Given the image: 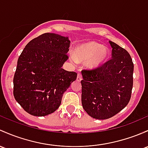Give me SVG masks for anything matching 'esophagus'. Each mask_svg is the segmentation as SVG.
<instances>
[{
  "label": "esophagus",
  "mask_w": 148,
  "mask_h": 148,
  "mask_svg": "<svg viewBox=\"0 0 148 148\" xmlns=\"http://www.w3.org/2000/svg\"><path fill=\"white\" fill-rule=\"evenodd\" d=\"M77 80L78 81V82H81V81L82 80V74H81V73H78Z\"/></svg>",
  "instance_id": "esophagus-1"
}]
</instances>
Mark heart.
<instances>
[{
  "mask_svg": "<svg viewBox=\"0 0 148 148\" xmlns=\"http://www.w3.org/2000/svg\"><path fill=\"white\" fill-rule=\"evenodd\" d=\"M110 50L100 43L91 41L84 43L76 48L74 56L70 58L73 62L87 61V66L91 69L98 67L108 60Z\"/></svg>",
  "mask_w": 148,
  "mask_h": 148,
  "instance_id": "heart-1",
  "label": "heart"
}]
</instances>
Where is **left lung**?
<instances>
[{
  "label": "left lung",
  "mask_w": 148,
  "mask_h": 148,
  "mask_svg": "<svg viewBox=\"0 0 148 148\" xmlns=\"http://www.w3.org/2000/svg\"><path fill=\"white\" fill-rule=\"evenodd\" d=\"M112 57L101 66L82 71L83 108L94 119H107L124 109L131 99L134 63L124 48L110 40Z\"/></svg>",
  "instance_id": "8db88e82"
}]
</instances>
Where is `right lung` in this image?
Segmentation results:
<instances>
[{
  "mask_svg": "<svg viewBox=\"0 0 148 148\" xmlns=\"http://www.w3.org/2000/svg\"><path fill=\"white\" fill-rule=\"evenodd\" d=\"M69 45L67 37L45 33L24 48L14 75L13 95L27 112L43 116L60 107L63 93L77 77L62 68Z\"/></svg>",
  "mask_w": 148,
  "mask_h": 148,
  "instance_id": "1",
  "label": "right lung"
}]
</instances>
